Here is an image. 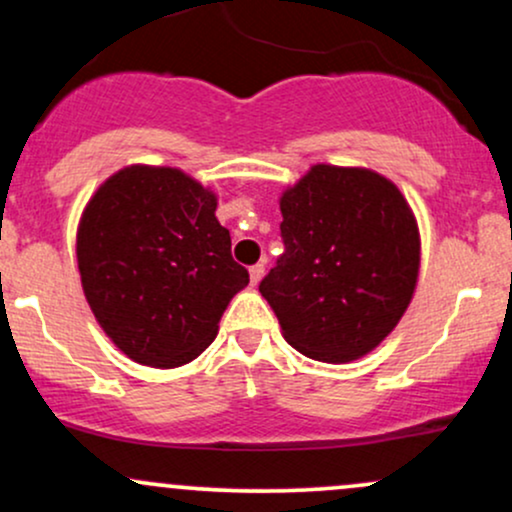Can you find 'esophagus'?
Wrapping results in <instances>:
<instances>
[{
    "mask_svg": "<svg viewBox=\"0 0 512 512\" xmlns=\"http://www.w3.org/2000/svg\"><path fill=\"white\" fill-rule=\"evenodd\" d=\"M264 276V264H252L250 267V284L257 286Z\"/></svg>",
    "mask_w": 512,
    "mask_h": 512,
    "instance_id": "34e87169",
    "label": "esophagus"
}]
</instances>
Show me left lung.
I'll list each match as a JSON object with an SVG mask.
<instances>
[{"label": "left lung", "instance_id": "1", "mask_svg": "<svg viewBox=\"0 0 512 512\" xmlns=\"http://www.w3.org/2000/svg\"><path fill=\"white\" fill-rule=\"evenodd\" d=\"M286 252L260 293L293 349L322 363L370 354L414 298L421 236L399 187L370 168L317 163L279 197Z\"/></svg>", "mask_w": 512, "mask_h": 512}]
</instances>
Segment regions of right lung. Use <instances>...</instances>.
Segmentation results:
<instances>
[{"instance_id":"right-lung-1","label":"right lung","mask_w":512,"mask_h":512,"mask_svg":"<svg viewBox=\"0 0 512 512\" xmlns=\"http://www.w3.org/2000/svg\"><path fill=\"white\" fill-rule=\"evenodd\" d=\"M209 187L170 166H125L93 192L76 228L88 308L122 354L151 368L195 361L248 286Z\"/></svg>"}]
</instances>
